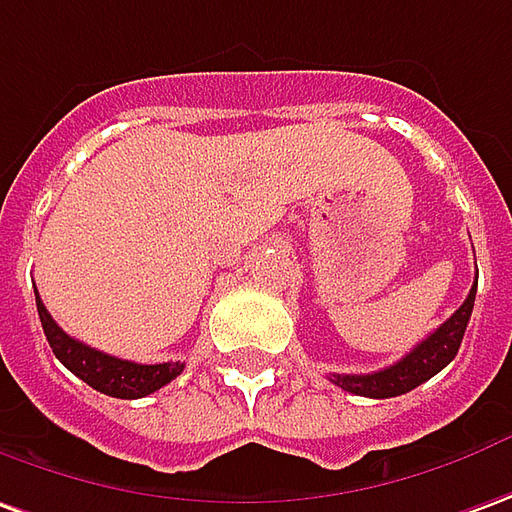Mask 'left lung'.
<instances>
[{"label": "left lung", "instance_id": "left-lung-1", "mask_svg": "<svg viewBox=\"0 0 512 512\" xmlns=\"http://www.w3.org/2000/svg\"><path fill=\"white\" fill-rule=\"evenodd\" d=\"M474 298H477V281H474V287L468 292L463 306L446 323H440L426 340L415 345L407 357L398 359L396 365L376 370V373H334L329 379L337 387L354 393V396L393 398L401 396V393H410V390L424 384L426 379H432L435 373H440L451 359L457 357L465 326H468L471 312H474Z\"/></svg>", "mask_w": 512, "mask_h": 512}]
</instances>
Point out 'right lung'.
Instances as JSON below:
<instances>
[{"mask_svg":"<svg viewBox=\"0 0 512 512\" xmlns=\"http://www.w3.org/2000/svg\"><path fill=\"white\" fill-rule=\"evenodd\" d=\"M35 306H38V317H41V326H44V334H47L52 354L61 359L74 376H80L88 387L100 390L105 396L144 398L155 393V390H161L175 376H181L183 362L139 365V362H128V359L102 354L97 348H91V345L69 337L52 320L44 301L38 298V290H35Z\"/></svg>","mask_w":512,"mask_h":512,"instance_id":"add662e5","label":"right lung"}]
</instances>
